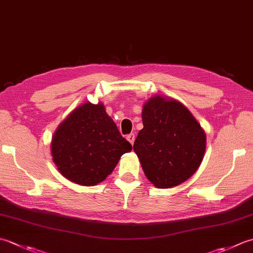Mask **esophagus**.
<instances>
[{
    "label": "esophagus",
    "mask_w": 253,
    "mask_h": 253,
    "mask_svg": "<svg viewBox=\"0 0 253 253\" xmlns=\"http://www.w3.org/2000/svg\"><path fill=\"white\" fill-rule=\"evenodd\" d=\"M127 140L129 141L131 144H133V142H135V139H136V136L135 133H129V135H127Z\"/></svg>",
    "instance_id": "obj_1"
}]
</instances>
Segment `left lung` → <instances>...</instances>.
Here are the masks:
<instances>
[{"label": "left lung", "instance_id": "1", "mask_svg": "<svg viewBox=\"0 0 253 253\" xmlns=\"http://www.w3.org/2000/svg\"><path fill=\"white\" fill-rule=\"evenodd\" d=\"M143 128L133 143L144 174L158 188L180 185L196 173L206 133L186 106L155 95L142 110Z\"/></svg>", "mask_w": 253, "mask_h": 253}]
</instances>
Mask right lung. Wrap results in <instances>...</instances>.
<instances>
[{
    "label": "right lung",
    "instance_id": "right-lung-1",
    "mask_svg": "<svg viewBox=\"0 0 253 253\" xmlns=\"http://www.w3.org/2000/svg\"><path fill=\"white\" fill-rule=\"evenodd\" d=\"M131 144L118 131L102 103L73 111L52 138L53 161L68 180L94 186L109 176Z\"/></svg>",
    "mask_w": 253,
    "mask_h": 253
}]
</instances>
